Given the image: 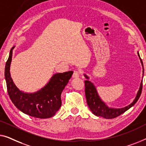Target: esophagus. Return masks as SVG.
Returning <instances> with one entry per match:
<instances>
[{"mask_svg": "<svg viewBox=\"0 0 146 146\" xmlns=\"http://www.w3.org/2000/svg\"><path fill=\"white\" fill-rule=\"evenodd\" d=\"M80 76V72L79 71L75 70L74 71L73 74V78H78Z\"/></svg>", "mask_w": 146, "mask_h": 146, "instance_id": "esophagus-1", "label": "esophagus"}]
</instances>
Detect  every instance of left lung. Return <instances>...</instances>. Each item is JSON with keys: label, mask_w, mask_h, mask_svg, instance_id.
<instances>
[{"label": "left lung", "mask_w": 146, "mask_h": 146, "mask_svg": "<svg viewBox=\"0 0 146 146\" xmlns=\"http://www.w3.org/2000/svg\"><path fill=\"white\" fill-rule=\"evenodd\" d=\"M137 54H138V56L139 57V59H140L143 70L142 60H141V59L140 58V56H139L138 52H137ZM85 77L87 78V79H89V77H88L86 75H85ZM142 82L143 80H141L140 87H139V91L137 92V95L135 96L134 101H133L130 105L122 108H113L108 107V106L100 99V96H98L94 85L91 81L86 80L85 81V96L86 98H87V102L88 106H89V108L91 109V111L93 112V114H94L95 116H101L106 119H112L116 118V117L120 116V115L126 112V110H128L129 108H130L132 106H134L135 104V102L137 101V100L139 99V96L141 95V91H142Z\"/></svg>", "instance_id": "1"}]
</instances>
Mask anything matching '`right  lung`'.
<instances>
[{
    "instance_id": "right-lung-1",
    "label": "right lung",
    "mask_w": 146,
    "mask_h": 146,
    "mask_svg": "<svg viewBox=\"0 0 146 146\" xmlns=\"http://www.w3.org/2000/svg\"><path fill=\"white\" fill-rule=\"evenodd\" d=\"M14 48L12 47L10 52L5 71L7 91L10 98L16 107L24 114L38 118H51L61 107V93L73 72L69 71L55 74L48 83L38 91L33 93H24L15 85L10 73Z\"/></svg>"
}]
</instances>
